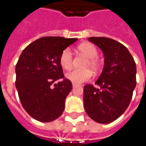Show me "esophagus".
<instances>
[{
	"instance_id": "obj_1",
	"label": "esophagus",
	"mask_w": 146,
	"mask_h": 146,
	"mask_svg": "<svg viewBox=\"0 0 146 146\" xmlns=\"http://www.w3.org/2000/svg\"><path fill=\"white\" fill-rule=\"evenodd\" d=\"M76 86H78V84H73V87L74 88V87H76Z\"/></svg>"
}]
</instances>
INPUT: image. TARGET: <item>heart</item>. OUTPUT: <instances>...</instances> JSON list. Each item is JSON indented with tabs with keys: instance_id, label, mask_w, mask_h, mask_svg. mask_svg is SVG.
Instances as JSON below:
<instances>
[{
	"instance_id": "1",
	"label": "heart",
	"mask_w": 146,
	"mask_h": 146,
	"mask_svg": "<svg viewBox=\"0 0 146 146\" xmlns=\"http://www.w3.org/2000/svg\"><path fill=\"white\" fill-rule=\"evenodd\" d=\"M78 51L88 58L85 66L90 67L93 71L98 72L101 69V62L97 56L98 49L91 43H84L78 46ZM73 53L70 48H66L62 51L59 56V63L64 70H69L73 66ZM92 73L90 70H74L66 73V78L73 84H81L92 78Z\"/></svg>"
}]
</instances>
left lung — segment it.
<instances>
[{
    "instance_id": "8db88e82",
    "label": "left lung",
    "mask_w": 146,
    "mask_h": 146,
    "mask_svg": "<svg viewBox=\"0 0 146 146\" xmlns=\"http://www.w3.org/2000/svg\"><path fill=\"white\" fill-rule=\"evenodd\" d=\"M88 40L101 48L104 68L95 84L84 87V106L95 122L110 123L127 109L136 86V64L124 45L108 37L92 36Z\"/></svg>"
}]
</instances>
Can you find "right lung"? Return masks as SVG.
<instances>
[{"instance_id":"obj_1","label":"right lung","mask_w":146,"mask_h":146,"mask_svg":"<svg viewBox=\"0 0 146 146\" xmlns=\"http://www.w3.org/2000/svg\"><path fill=\"white\" fill-rule=\"evenodd\" d=\"M76 40L44 36L32 42L20 54L15 66V87L23 107L33 119L51 122L63 113L73 85L64 77L59 56Z\"/></svg>"}]
</instances>
